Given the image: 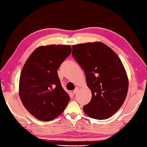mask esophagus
Returning a JSON list of instances; mask_svg holds the SVG:
<instances>
[{
    "label": "esophagus",
    "mask_w": 147,
    "mask_h": 147,
    "mask_svg": "<svg viewBox=\"0 0 147 147\" xmlns=\"http://www.w3.org/2000/svg\"><path fill=\"white\" fill-rule=\"evenodd\" d=\"M78 88H75V89H74V90L73 91V93H74V94H76L77 93H78Z\"/></svg>",
    "instance_id": "obj_1"
}]
</instances>
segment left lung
I'll return each instance as SVG.
<instances>
[{
    "label": "left lung",
    "mask_w": 147,
    "mask_h": 147,
    "mask_svg": "<svg viewBox=\"0 0 147 147\" xmlns=\"http://www.w3.org/2000/svg\"><path fill=\"white\" fill-rule=\"evenodd\" d=\"M73 58L84 71L92 98L83 110L91 118L102 120L114 115L127 95L128 80L121 59L100 42L73 46Z\"/></svg>",
    "instance_id": "obj_1"
}]
</instances>
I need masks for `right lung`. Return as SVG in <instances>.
<instances>
[{
  "instance_id": "obj_1",
  "label": "right lung",
  "mask_w": 147,
  "mask_h": 147,
  "mask_svg": "<svg viewBox=\"0 0 147 147\" xmlns=\"http://www.w3.org/2000/svg\"><path fill=\"white\" fill-rule=\"evenodd\" d=\"M71 50L69 45L39 47L24 65L19 79L20 98L39 120H53L67 106L70 97L62 88L57 70Z\"/></svg>"
}]
</instances>
